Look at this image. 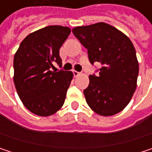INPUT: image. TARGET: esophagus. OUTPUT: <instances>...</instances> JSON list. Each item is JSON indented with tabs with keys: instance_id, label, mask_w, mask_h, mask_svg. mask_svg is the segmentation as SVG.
<instances>
[{
	"instance_id": "esophagus-1",
	"label": "esophagus",
	"mask_w": 152,
	"mask_h": 152,
	"mask_svg": "<svg viewBox=\"0 0 152 152\" xmlns=\"http://www.w3.org/2000/svg\"><path fill=\"white\" fill-rule=\"evenodd\" d=\"M73 74H74V76H75V77H76V76H80V74H81V73L77 72V71H76V70H73Z\"/></svg>"
}]
</instances>
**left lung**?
<instances>
[{
  "label": "left lung",
  "mask_w": 152,
  "mask_h": 152,
  "mask_svg": "<svg viewBox=\"0 0 152 152\" xmlns=\"http://www.w3.org/2000/svg\"><path fill=\"white\" fill-rule=\"evenodd\" d=\"M72 31L87 48L90 61L102 64L99 76H89L83 91L88 106L101 116L120 113L137 89L139 64L134 45L122 31L103 22L76 26Z\"/></svg>",
  "instance_id": "8db88e82"
}]
</instances>
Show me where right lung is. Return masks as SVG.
I'll list each match as a JSON object with an SVG mask.
<instances>
[{
	"label": "right lung",
	"mask_w": 152,
	"mask_h": 152,
	"mask_svg": "<svg viewBox=\"0 0 152 152\" xmlns=\"http://www.w3.org/2000/svg\"><path fill=\"white\" fill-rule=\"evenodd\" d=\"M70 31L66 26H46L26 36L15 52V90L23 106L36 115H53L64 104L73 72L52 69L53 62L61 65L60 48Z\"/></svg>",
	"instance_id": "1"
}]
</instances>
